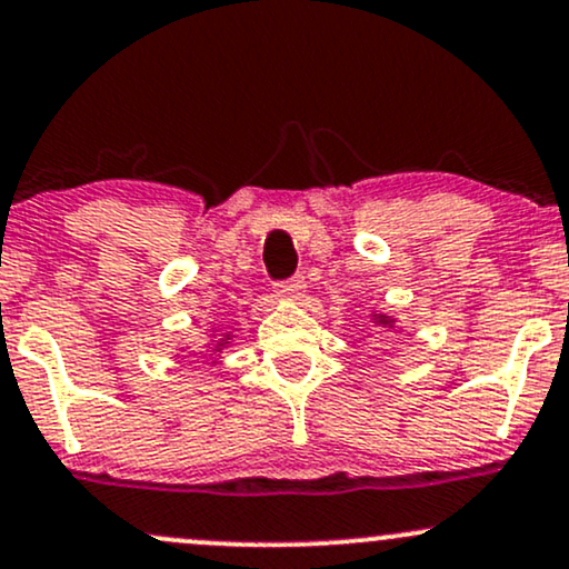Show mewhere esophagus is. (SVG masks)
Listing matches in <instances>:
<instances>
[{"mask_svg":"<svg viewBox=\"0 0 569 569\" xmlns=\"http://www.w3.org/2000/svg\"><path fill=\"white\" fill-rule=\"evenodd\" d=\"M305 289H307L305 278H289V280H283V283L276 286V297L289 299V302H293V299L302 297Z\"/></svg>","mask_w":569,"mask_h":569,"instance_id":"34e87169","label":"esophagus"}]
</instances>
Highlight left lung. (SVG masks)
Segmentation results:
<instances>
[{"instance_id": "left-lung-1", "label": "left lung", "mask_w": 569, "mask_h": 569, "mask_svg": "<svg viewBox=\"0 0 569 569\" xmlns=\"http://www.w3.org/2000/svg\"><path fill=\"white\" fill-rule=\"evenodd\" d=\"M371 323L385 326V329H396V318L385 316V312H377V310H371Z\"/></svg>"}]
</instances>
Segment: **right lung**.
I'll use <instances>...</instances> for the list:
<instances>
[{"label":"right lung","mask_w":569,"mask_h":569,"mask_svg":"<svg viewBox=\"0 0 569 569\" xmlns=\"http://www.w3.org/2000/svg\"><path fill=\"white\" fill-rule=\"evenodd\" d=\"M230 339H232V331H227V335H217V331H211V335H208V352H211V356H219L221 350L227 348V345H230ZM217 363V361H213Z\"/></svg>","instance_id":"right-lung-1"}]
</instances>
